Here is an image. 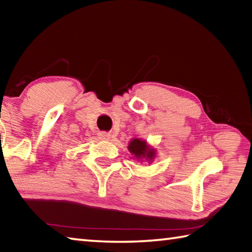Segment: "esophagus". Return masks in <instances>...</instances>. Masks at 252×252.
I'll return each instance as SVG.
<instances>
[{
  "instance_id": "34e87169",
  "label": "esophagus",
  "mask_w": 252,
  "mask_h": 252,
  "mask_svg": "<svg viewBox=\"0 0 252 252\" xmlns=\"http://www.w3.org/2000/svg\"><path fill=\"white\" fill-rule=\"evenodd\" d=\"M99 135H100L101 139H104V140L110 139V134L109 133H105V132H101Z\"/></svg>"
}]
</instances>
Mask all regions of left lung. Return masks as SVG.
Here are the masks:
<instances>
[{"label":"left lung","mask_w":252,"mask_h":252,"mask_svg":"<svg viewBox=\"0 0 252 252\" xmlns=\"http://www.w3.org/2000/svg\"><path fill=\"white\" fill-rule=\"evenodd\" d=\"M127 150L134 158L138 160H147L151 162L156 157V150L151 149L148 146L146 141L141 139H133L131 140L129 146H127Z\"/></svg>","instance_id":"obj_1"}]
</instances>
